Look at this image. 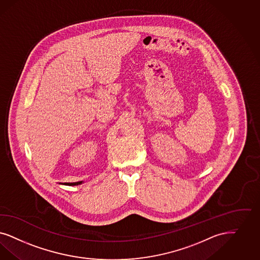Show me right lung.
I'll return each instance as SVG.
<instances>
[{
	"mask_svg": "<svg viewBox=\"0 0 260 260\" xmlns=\"http://www.w3.org/2000/svg\"><path fill=\"white\" fill-rule=\"evenodd\" d=\"M83 181H78V182H64V183H60V184H64V185H79L81 184Z\"/></svg>",
	"mask_w": 260,
	"mask_h": 260,
	"instance_id": "add662e5",
	"label": "right lung"
}]
</instances>
